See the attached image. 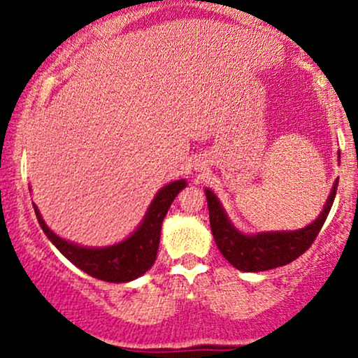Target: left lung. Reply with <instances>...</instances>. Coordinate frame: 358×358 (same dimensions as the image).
Segmentation results:
<instances>
[{"instance_id": "1", "label": "left lung", "mask_w": 358, "mask_h": 358, "mask_svg": "<svg viewBox=\"0 0 358 358\" xmlns=\"http://www.w3.org/2000/svg\"><path fill=\"white\" fill-rule=\"evenodd\" d=\"M336 187L338 182H335L331 188L330 196L318 219L306 227L291 232H261L254 236H245L234 227L215 193L207 188L205 195L208 203V217H210V227L217 248L234 268L245 273H257V271H268L289 264L310 249L318 232L322 231L334 205Z\"/></svg>"}]
</instances>
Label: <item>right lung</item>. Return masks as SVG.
<instances>
[{"label":"right lung","instance_id":"obj_1","mask_svg":"<svg viewBox=\"0 0 358 358\" xmlns=\"http://www.w3.org/2000/svg\"><path fill=\"white\" fill-rule=\"evenodd\" d=\"M187 187L185 180H176L165 185L148 208L141 225L134 231L133 236L119 244L109 248H82L53 234L45 220L40 215L36 205H34L36 219L40 227L47 234L52 244L64 254L72 264L87 273L89 276L108 282H127L133 281L146 273L153 266L156 254H158L159 234L162 224L168 208L175 196Z\"/></svg>","mask_w":358,"mask_h":358}]
</instances>
